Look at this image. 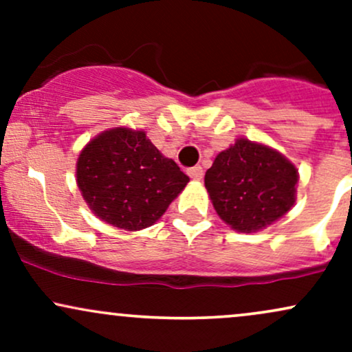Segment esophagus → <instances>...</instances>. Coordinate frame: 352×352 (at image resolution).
<instances>
[{
    "label": "esophagus",
    "mask_w": 352,
    "mask_h": 352,
    "mask_svg": "<svg viewBox=\"0 0 352 352\" xmlns=\"http://www.w3.org/2000/svg\"><path fill=\"white\" fill-rule=\"evenodd\" d=\"M187 173H188L190 179H193V180H201V179H204V168H201L200 165H195V167H190L188 170H187Z\"/></svg>",
    "instance_id": "1"
}]
</instances>
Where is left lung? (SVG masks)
<instances>
[{"label":"left lung","instance_id":"obj_1","mask_svg":"<svg viewBox=\"0 0 352 352\" xmlns=\"http://www.w3.org/2000/svg\"><path fill=\"white\" fill-rule=\"evenodd\" d=\"M298 170L280 152L238 139L205 173L213 207L238 232H256L294 204Z\"/></svg>","mask_w":352,"mask_h":352}]
</instances>
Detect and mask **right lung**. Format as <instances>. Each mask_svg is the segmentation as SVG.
<instances>
[{"label": "right lung", "mask_w": 352, "mask_h": 352, "mask_svg": "<svg viewBox=\"0 0 352 352\" xmlns=\"http://www.w3.org/2000/svg\"><path fill=\"white\" fill-rule=\"evenodd\" d=\"M78 185L89 208L117 228L151 227L188 184L180 167L142 131L111 129L92 139L78 160Z\"/></svg>", "instance_id": "1"}]
</instances>
